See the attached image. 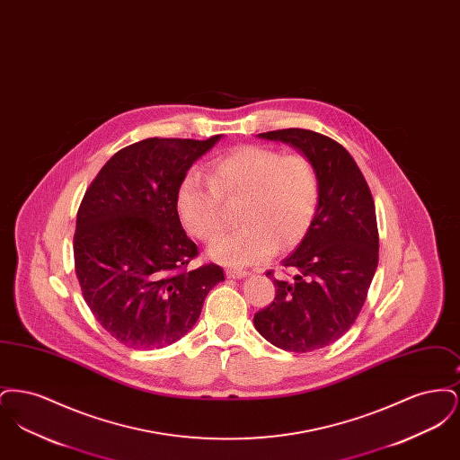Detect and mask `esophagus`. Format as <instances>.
Here are the masks:
<instances>
[{
	"mask_svg": "<svg viewBox=\"0 0 460 460\" xmlns=\"http://www.w3.org/2000/svg\"><path fill=\"white\" fill-rule=\"evenodd\" d=\"M226 276L231 278V279H241V278H246L248 272L243 270V269H233V267H227L226 269Z\"/></svg>",
	"mask_w": 460,
	"mask_h": 460,
	"instance_id": "1",
	"label": "esophagus"
}]
</instances>
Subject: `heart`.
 Masks as SVG:
<instances>
[{
  "mask_svg": "<svg viewBox=\"0 0 460 460\" xmlns=\"http://www.w3.org/2000/svg\"><path fill=\"white\" fill-rule=\"evenodd\" d=\"M319 191V175L305 155L243 145L216 158L208 179L197 171L186 172L177 186L175 207L190 234L212 241L226 222L224 203L241 198L243 224L214 241L210 253L220 262L246 267L305 238Z\"/></svg>",
  "mask_w": 460,
  "mask_h": 460,
  "instance_id": "obj_1",
  "label": "heart"
}]
</instances>
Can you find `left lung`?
Returning a JSON list of instances; mask_svg holds the SVG:
<instances>
[{
	"label": "left lung",
	"instance_id": "1",
	"mask_svg": "<svg viewBox=\"0 0 460 460\" xmlns=\"http://www.w3.org/2000/svg\"><path fill=\"white\" fill-rule=\"evenodd\" d=\"M285 141L308 156L319 175V205L305 238L274 278L272 304L253 317L255 328L278 349L319 350L341 338L358 317L371 286L379 234L366 177L334 139L308 129L259 134Z\"/></svg>",
	"mask_w": 460,
	"mask_h": 460
}]
</instances>
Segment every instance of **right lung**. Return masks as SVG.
<instances>
[{"instance_id": "obj_1", "label": "right lung", "mask_w": 460, "mask_h": 460, "mask_svg": "<svg viewBox=\"0 0 460 460\" xmlns=\"http://www.w3.org/2000/svg\"><path fill=\"white\" fill-rule=\"evenodd\" d=\"M205 141L148 137L113 155L89 184L74 233L75 276L96 321L131 349L172 345L195 326L222 267L191 269L198 246L175 207Z\"/></svg>"}]
</instances>
